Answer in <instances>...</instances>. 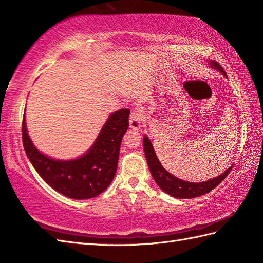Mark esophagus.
Listing matches in <instances>:
<instances>
[{
  "instance_id": "esophagus-1",
  "label": "esophagus",
  "mask_w": 263,
  "mask_h": 263,
  "mask_svg": "<svg viewBox=\"0 0 263 263\" xmlns=\"http://www.w3.org/2000/svg\"><path fill=\"white\" fill-rule=\"evenodd\" d=\"M142 113L141 110H138L135 109L131 111L130 114V119H128V122H130V127L132 130H139L141 126V123H142Z\"/></svg>"
}]
</instances>
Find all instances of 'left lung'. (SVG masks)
<instances>
[{"mask_svg":"<svg viewBox=\"0 0 263 263\" xmlns=\"http://www.w3.org/2000/svg\"><path fill=\"white\" fill-rule=\"evenodd\" d=\"M210 64L218 71H220L222 74L226 76L225 70L222 69V66L219 63L215 62V61H211ZM143 150H144V155H146L150 173H152L154 180L156 181V183H157V185L167 194H170L172 197H175L178 199H191V198H197V197H200V195L206 194L208 192H210L211 190H214L220 182L224 181L226 176L228 175V173H230L233 168V166H231L230 168H228L225 173H222L221 175L217 176L215 178H211V180L206 182L190 183L173 176L171 173L167 172L164 167L161 166L157 156L155 154L153 144L147 137L143 138Z\"/></svg>","mask_w":263,"mask_h":263,"instance_id":"1","label":"left lung"}]
</instances>
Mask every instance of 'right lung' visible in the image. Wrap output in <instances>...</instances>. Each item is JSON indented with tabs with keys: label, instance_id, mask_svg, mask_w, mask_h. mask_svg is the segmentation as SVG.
<instances>
[{
	"label": "right lung",
	"instance_id": "1",
	"mask_svg": "<svg viewBox=\"0 0 263 263\" xmlns=\"http://www.w3.org/2000/svg\"><path fill=\"white\" fill-rule=\"evenodd\" d=\"M128 115L127 108L111 114L91 149L76 160H54L39 153L27 133L25 115L22 143L33 168L55 191L72 199H90L104 192L113 181L121 141L128 126Z\"/></svg>",
	"mask_w": 263,
	"mask_h": 263
}]
</instances>
